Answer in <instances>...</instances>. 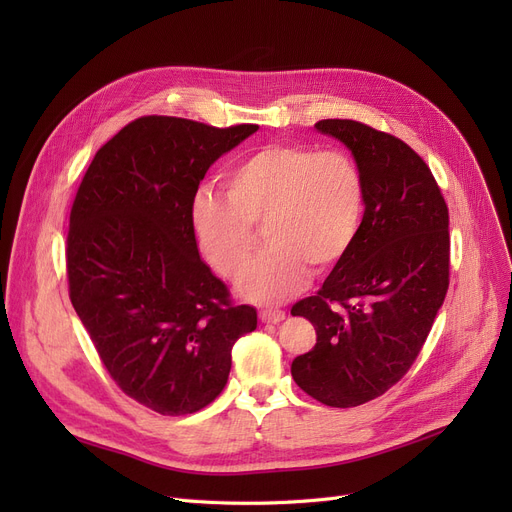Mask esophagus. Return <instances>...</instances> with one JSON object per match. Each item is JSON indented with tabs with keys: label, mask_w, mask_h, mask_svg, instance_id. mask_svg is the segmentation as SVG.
<instances>
[{
	"label": "esophagus",
	"mask_w": 512,
	"mask_h": 512,
	"mask_svg": "<svg viewBox=\"0 0 512 512\" xmlns=\"http://www.w3.org/2000/svg\"><path fill=\"white\" fill-rule=\"evenodd\" d=\"M259 317L263 324H280V321L286 319V313L282 309H263Z\"/></svg>",
	"instance_id": "obj_1"
}]
</instances>
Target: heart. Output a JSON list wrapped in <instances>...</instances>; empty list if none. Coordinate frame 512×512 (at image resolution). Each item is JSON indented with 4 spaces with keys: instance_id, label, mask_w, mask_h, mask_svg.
I'll list each match as a JSON object with an SVG mask.
<instances>
[{
    "instance_id": "heart-1",
    "label": "heart",
    "mask_w": 512,
    "mask_h": 512,
    "mask_svg": "<svg viewBox=\"0 0 512 512\" xmlns=\"http://www.w3.org/2000/svg\"><path fill=\"white\" fill-rule=\"evenodd\" d=\"M228 195L199 191L191 203L197 245L215 272L234 278L264 226L268 249L240 274L236 288L255 303H280L315 272L336 265L359 234L363 176L342 151L265 145L226 176Z\"/></svg>"
}]
</instances>
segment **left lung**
Here are the masks:
<instances>
[{"label":"left lung","instance_id":"obj_1","mask_svg":"<svg viewBox=\"0 0 512 512\" xmlns=\"http://www.w3.org/2000/svg\"><path fill=\"white\" fill-rule=\"evenodd\" d=\"M353 153L365 213L353 247L324 286L292 307L317 342L290 371L315 400L348 409L382 396L417 359L448 290V207L425 161L355 120H321Z\"/></svg>","mask_w":512,"mask_h":512}]
</instances>
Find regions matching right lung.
<instances>
[{"instance_id": "right-lung-1", "label": "right lung", "mask_w": 512, "mask_h": 512, "mask_svg": "<svg viewBox=\"0 0 512 512\" xmlns=\"http://www.w3.org/2000/svg\"><path fill=\"white\" fill-rule=\"evenodd\" d=\"M259 126L145 116L93 157L70 211V301L124 394L159 415L215 400L257 311L199 257L191 203L215 159Z\"/></svg>"}]
</instances>
